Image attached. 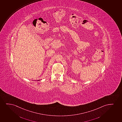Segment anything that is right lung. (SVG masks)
<instances>
[{"label": "right lung", "mask_w": 122, "mask_h": 122, "mask_svg": "<svg viewBox=\"0 0 122 122\" xmlns=\"http://www.w3.org/2000/svg\"><path fill=\"white\" fill-rule=\"evenodd\" d=\"M38 81H39V80H38Z\"/></svg>", "instance_id": "obj_1"}]
</instances>
